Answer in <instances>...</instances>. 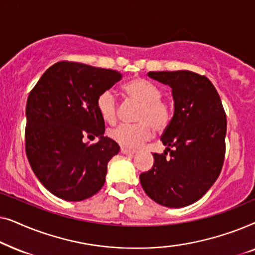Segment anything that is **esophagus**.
<instances>
[{
    "label": "esophagus",
    "mask_w": 255,
    "mask_h": 255,
    "mask_svg": "<svg viewBox=\"0 0 255 255\" xmlns=\"http://www.w3.org/2000/svg\"><path fill=\"white\" fill-rule=\"evenodd\" d=\"M135 152H137V151H135V149H128V148H125V147H121V153H122V154L132 155V154H134Z\"/></svg>",
    "instance_id": "obj_1"
}]
</instances>
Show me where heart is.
<instances>
[{
    "label": "heart",
    "mask_w": 255,
    "mask_h": 255,
    "mask_svg": "<svg viewBox=\"0 0 255 255\" xmlns=\"http://www.w3.org/2000/svg\"><path fill=\"white\" fill-rule=\"evenodd\" d=\"M123 90L128 99L141 104L135 118L138 124L118 125L109 130L108 134L118 145L135 148L152 138L153 128L160 133L169 127L173 109L168 101L161 97V89L146 79H132L123 86ZM96 107L107 123L114 124L117 121V101L111 90H104L97 96Z\"/></svg>",
    "instance_id": "heart-1"
}]
</instances>
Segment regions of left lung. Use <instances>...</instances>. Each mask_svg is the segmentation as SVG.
Returning <instances> with one entry per match:
<instances>
[{
    "label": "left lung",
    "mask_w": 255,
    "mask_h": 255,
    "mask_svg": "<svg viewBox=\"0 0 255 255\" xmlns=\"http://www.w3.org/2000/svg\"><path fill=\"white\" fill-rule=\"evenodd\" d=\"M148 76L172 88L174 116L161 137L166 151L153 154V167L139 179L158 204L183 208L200 200L221 174L226 115L207 76L190 71L148 72Z\"/></svg>",
    "instance_id": "1"
}]
</instances>
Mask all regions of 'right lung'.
Instances as JSON below:
<instances>
[{
    "label": "right lung",
    "mask_w": 255,
    "mask_h": 255,
    "mask_svg": "<svg viewBox=\"0 0 255 255\" xmlns=\"http://www.w3.org/2000/svg\"><path fill=\"white\" fill-rule=\"evenodd\" d=\"M122 79L117 71L59 61L41 75L26 102L25 152L46 189L65 201L92 197L106 181L108 162L120 152L104 137L97 96ZM99 136L96 144L86 137Z\"/></svg>",
    "instance_id": "add662e5"
}]
</instances>
